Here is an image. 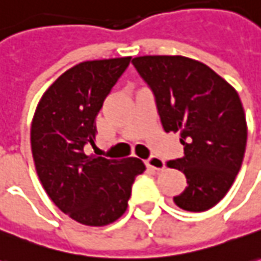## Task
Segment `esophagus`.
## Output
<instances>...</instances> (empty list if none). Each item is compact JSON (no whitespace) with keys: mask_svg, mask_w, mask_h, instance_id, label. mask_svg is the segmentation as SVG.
<instances>
[{"mask_svg":"<svg viewBox=\"0 0 261 261\" xmlns=\"http://www.w3.org/2000/svg\"><path fill=\"white\" fill-rule=\"evenodd\" d=\"M145 166L148 168H151V170H155V171H161L166 167L164 161L159 159V157H150L148 160L145 161Z\"/></svg>","mask_w":261,"mask_h":261,"instance_id":"34e87169","label":"esophagus"}]
</instances>
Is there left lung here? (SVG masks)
<instances>
[{
    "label": "left lung",
    "instance_id": "8db88e82",
    "mask_svg": "<svg viewBox=\"0 0 261 261\" xmlns=\"http://www.w3.org/2000/svg\"><path fill=\"white\" fill-rule=\"evenodd\" d=\"M133 64L153 90L161 125L180 133L184 155L167 161L187 178L174 203L205 212L227 194L240 171L247 123L234 87L208 65L182 56H143Z\"/></svg>",
    "mask_w": 261,
    "mask_h": 261
}]
</instances>
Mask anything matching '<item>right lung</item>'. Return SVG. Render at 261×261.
<instances>
[{
    "label": "right lung",
    "mask_w": 261,
    "mask_h": 261,
    "mask_svg": "<svg viewBox=\"0 0 261 261\" xmlns=\"http://www.w3.org/2000/svg\"><path fill=\"white\" fill-rule=\"evenodd\" d=\"M131 57L80 63L45 90L31 123V151L53 203L84 226H107L123 216L131 184L145 170L136 157L113 160L84 153L94 145L95 117Z\"/></svg>",
    "instance_id": "obj_1"
}]
</instances>
